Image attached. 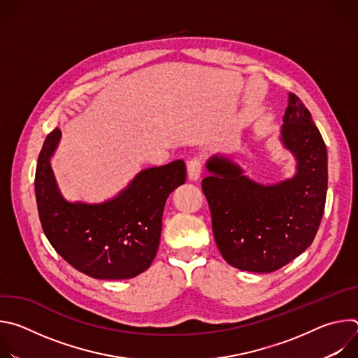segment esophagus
Here are the masks:
<instances>
[{"label":"esophagus","mask_w":358,"mask_h":358,"mask_svg":"<svg viewBox=\"0 0 358 358\" xmlns=\"http://www.w3.org/2000/svg\"><path fill=\"white\" fill-rule=\"evenodd\" d=\"M187 173L191 181H196L202 173V160L199 157H194L187 163Z\"/></svg>","instance_id":"1"}]
</instances>
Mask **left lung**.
I'll list each match as a JSON object with an SVG mask.
<instances>
[{
  "label": "left lung",
  "instance_id": "1",
  "mask_svg": "<svg viewBox=\"0 0 358 358\" xmlns=\"http://www.w3.org/2000/svg\"><path fill=\"white\" fill-rule=\"evenodd\" d=\"M282 143L297 160L294 177L264 185L227 157L207 162L202 180L222 258L255 273L280 269L308 249L320 225L327 194V150L303 101L289 93Z\"/></svg>",
  "mask_w": 358,
  "mask_h": 358
}]
</instances>
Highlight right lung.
Returning <instances> with one entry per match:
<instances>
[{
  "instance_id": "1",
  "label": "right lung",
  "mask_w": 358,
  "mask_h": 358,
  "mask_svg": "<svg viewBox=\"0 0 358 358\" xmlns=\"http://www.w3.org/2000/svg\"><path fill=\"white\" fill-rule=\"evenodd\" d=\"M59 140L58 127L46 136L35 171L38 214L49 243L90 278L120 280L140 275L156 258L166 201L185 182V163L145 169L105 202H69L50 167Z\"/></svg>"
}]
</instances>
